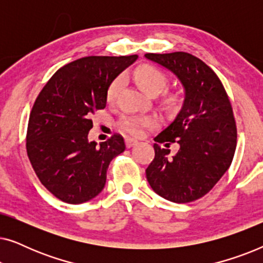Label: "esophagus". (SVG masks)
<instances>
[{
  "instance_id": "esophagus-1",
  "label": "esophagus",
  "mask_w": 263,
  "mask_h": 263,
  "mask_svg": "<svg viewBox=\"0 0 263 263\" xmlns=\"http://www.w3.org/2000/svg\"><path fill=\"white\" fill-rule=\"evenodd\" d=\"M136 143H138V141H136V140L132 139V138H125V146H127V148H130V147L135 146Z\"/></svg>"
}]
</instances>
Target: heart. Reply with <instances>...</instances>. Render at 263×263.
Listing matches in <instances>:
<instances>
[{
  "label": "heart",
  "mask_w": 263,
  "mask_h": 263,
  "mask_svg": "<svg viewBox=\"0 0 263 263\" xmlns=\"http://www.w3.org/2000/svg\"><path fill=\"white\" fill-rule=\"evenodd\" d=\"M135 81L143 91L148 95L156 96L160 93L167 85V78L163 71L151 64L140 66L134 71ZM124 85V78L117 77L111 82L106 92V98L109 102H114L120 95L122 87ZM156 118L151 116H138V115H125L118 122V127L128 134L134 136H142L146 133V129L153 127L156 124Z\"/></svg>",
  "instance_id": "b5f03b06"
}]
</instances>
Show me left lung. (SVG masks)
Returning <instances> with one entry per match:
<instances>
[{
    "instance_id": "obj_1",
    "label": "left lung",
    "mask_w": 263,
    "mask_h": 263,
    "mask_svg": "<svg viewBox=\"0 0 263 263\" xmlns=\"http://www.w3.org/2000/svg\"><path fill=\"white\" fill-rule=\"evenodd\" d=\"M145 57L174 73L184 88L181 111L156 138L166 147L177 142L178 152L170 156L154 143L147 181L164 199L192 202L206 195L232 163L237 128L231 103L220 79L197 57L182 51Z\"/></svg>"
}]
</instances>
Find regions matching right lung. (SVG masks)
Instances as JSON below:
<instances>
[{"mask_svg":"<svg viewBox=\"0 0 263 263\" xmlns=\"http://www.w3.org/2000/svg\"><path fill=\"white\" fill-rule=\"evenodd\" d=\"M138 55L88 56L60 68L39 93L28 120L26 149L39 181L53 196L78 204L104 189L110 161L124 152L114 134L88 141L92 115L106 106L111 82Z\"/></svg>","mask_w":263,"mask_h":263,"instance_id":"obj_1","label":"right lung"}]
</instances>
